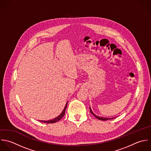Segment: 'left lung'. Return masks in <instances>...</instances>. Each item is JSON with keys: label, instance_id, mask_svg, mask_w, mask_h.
<instances>
[{"label": "left lung", "instance_id": "8db88e82", "mask_svg": "<svg viewBox=\"0 0 151 151\" xmlns=\"http://www.w3.org/2000/svg\"><path fill=\"white\" fill-rule=\"evenodd\" d=\"M89 109H90V112H91V113L93 116H95V118H96L97 119H99V120H101V121H106V120L112 119H114V118H103V117L98 116H97L96 115H95V114H94L93 113V112L92 111L91 108L90 107H89Z\"/></svg>", "mask_w": 151, "mask_h": 151}]
</instances>
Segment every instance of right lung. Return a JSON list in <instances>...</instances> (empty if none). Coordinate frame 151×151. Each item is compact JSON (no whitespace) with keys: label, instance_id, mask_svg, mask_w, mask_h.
I'll return each mask as SVG.
<instances>
[{"label":"right lung","instance_id":"obj_1","mask_svg":"<svg viewBox=\"0 0 151 151\" xmlns=\"http://www.w3.org/2000/svg\"><path fill=\"white\" fill-rule=\"evenodd\" d=\"M67 104H68V103H66V104L65 105V107L63 111H62V112L58 116H57L56 118H54V119H53L52 120H49V121H40V122H44V123H46V124H53V123H55V122L60 121L62 119V118L65 115V110H66V108L67 107Z\"/></svg>","mask_w":151,"mask_h":151}]
</instances>
